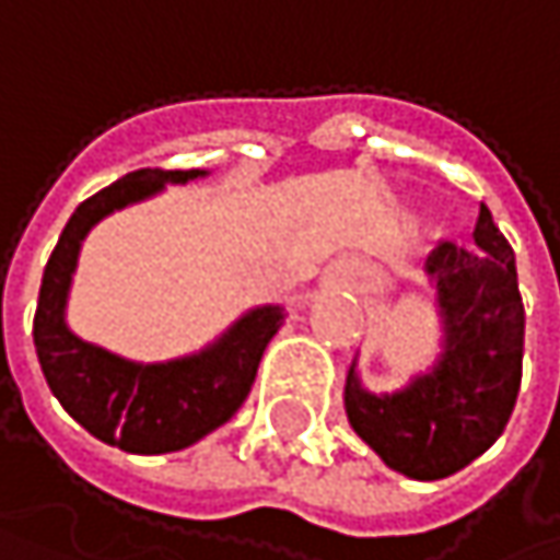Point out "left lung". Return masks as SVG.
I'll return each mask as SVG.
<instances>
[{
	"mask_svg": "<svg viewBox=\"0 0 560 560\" xmlns=\"http://www.w3.org/2000/svg\"><path fill=\"white\" fill-rule=\"evenodd\" d=\"M424 272L444 327L438 363L392 395L363 389L350 366L343 405L386 467L411 480H444L505 431L522 383L525 307L515 253L487 207L474 246L441 243Z\"/></svg>",
	"mask_w": 560,
	"mask_h": 560,
	"instance_id": "1",
	"label": "left lung"
}]
</instances>
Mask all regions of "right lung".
Returning <instances> with one entry per match:
<instances>
[{
    "label": "right lung",
    "mask_w": 560,
    "mask_h": 560,
    "mask_svg": "<svg viewBox=\"0 0 560 560\" xmlns=\"http://www.w3.org/2000/svg\"><path fill=\"white\" fill-rule=\"evenodd\" d=\"M203 174L200 168H142L119 177L73 210L45 266L32 330L42 373L77 424L129 454L184 451L226 424L246 401L259 360L284 320L279 304L253 307L207 350L168 363L122 360L67 327L63 307L83 236L113 210L139 203L165 184H187Z\"/></svg>",
    "instance_id": "1"
}]
</instances>
